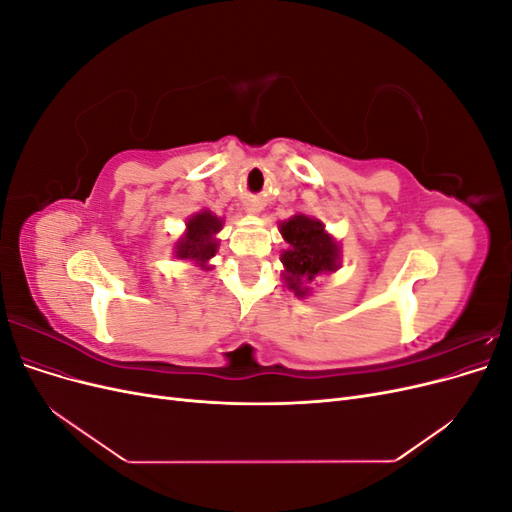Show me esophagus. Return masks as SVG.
<instances>
[{"label":"esophagus","instance_id":"obj_1","mask_svg":"<svg viewBox=\"0 0 512 512\" xmlns=\"http://www.w3.org/2000/svg\"><path fill=\"white\" fill-rule=\"evenodd\" d=\"M250 211H256V207H250Z\"/></svg>","mask_w":512,"mask_h":512}]
</instances>
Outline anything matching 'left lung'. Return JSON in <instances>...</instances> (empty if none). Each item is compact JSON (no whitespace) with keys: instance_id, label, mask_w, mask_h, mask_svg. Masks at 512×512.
<instances>
[{"instance_id":"left-lung-1","label":"left lung","mask_w":512,"mask_h":512,"mask_svg":"<svg viewBox=\"0 0 512 512\" xmlns=\"http://www.w3.org/2000/svg\"><path fill=\"white\" fill-rule=\"evenodd\" d=\"M282 235L288 241V250L282 254L286 267V284L294 294L309 290L318 273H331L337 269V243L324 232V226L307 215H294L282 224Z\"/></svg>"}]
</instances>
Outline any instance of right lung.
I'll list each match as a JSON object with an SVG mask.
<instances>
[{"label":"right lung","instance_id":"right-lung-1","mask_svg":"<svg viewBox=\"0 0 512 512\" xmlns=\"http://www.w3.org/2000/svg\"><path fill=\"white\" fill-rule=\"evenodd\" d=\"M222 228V220L215 218L209 211L194 215L188 222V232L179 241L177 258L196 260L200 267H207V260L218 252V241L213 239L215 232Z\"/></svg>","mask_w":512,"mask_h":512}]
</instances>
